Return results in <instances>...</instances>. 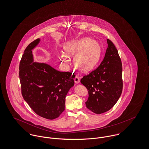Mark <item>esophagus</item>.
I'll return each mask as SVG.
<instances>
[{"mask_svg":"<svg viewBox=\"0 0 149 149\" xmlns=\"http://www.w3.org/2000/svg\"><path fill=\"white\" fill-rule=\"evenodd\" d=\"M74 82L76 83V84H78L80 82V79H79V77L78 76H76L74 78Z\"/></svg>","mask_w":149,"mask_h":149,"instance_id":"34e87169","label":"esophagus"}]
</instances>
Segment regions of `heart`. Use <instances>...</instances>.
<instances>
[{"instance_id": "1", "label": "heart", "mask_w": 149, "mask_h": 149, "mask_svg": "<svg viewBox=\"0 0 149 149\" xmlns=\"http://www.w3.org/2000/svg\"><path fill=\"white\" fill-rule=\"evenodd\" d=\"M69 55H75L73 62L77 68L84 72L92 70L99 61L100 55V46L95 40L89 38H83L74 42L66 49ZM64 63H68L66 56L62 57Z\"/></svg>"}]
</instances>
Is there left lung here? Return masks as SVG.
Here are the masks:
<instances>
[{"mask_svg": "<svg viewBox=\"0 0 149 149\" xmlns=\"http://www.w3.org/2000/svg\"><path fill=\"white\" fill-rule=\"evenodd\" d=\"M107 42L108 46L100 65L81 80L88 90L86 107L95 114L110 110L118 100L123 88L120 58L113 43L109 39Z\"/></svg>", "mask_w": 149, "mask_h": 149, "instance_id": "8db88e82", "label": "left lung"}]
</instances>
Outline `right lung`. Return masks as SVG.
<instances>
[{
    "label": "right lung",
    "mask_w": 149,
    "mask_h": 149,
    "mask_svg": "<svg viewBox=\"0 0 149 149\" xmlns=\"http://www.w3.org/2000/svg\"><path fill=\"white\" fill-rule=\"evenodd\" d=\"M40 41L37 39L24 50L19 65L22 94L33 111L54 119L65 110V100L74 86L75 75L59 71L45 63L34 62L33 50Z\"/></svg>",
    "instance_id": "1"
}]
</instances>
